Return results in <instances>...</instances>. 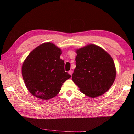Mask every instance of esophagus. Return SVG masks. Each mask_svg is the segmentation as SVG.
I'll return each instance as SVG.
<instances>
[{
    "mask_svg": "<svg viewBox=\"0 0 134 134\" xmlns=\"http://www.w3.org/2000/svg\"><path fill=\"white\" fill-rule=\"evenodd\" d=\"M69 73L71 75H72V73H73V71H72V70H70V71H69Z\"/></svg>",
    "mask_w": 134,
    "mask_h": 134,
    "instance_id": "esophagus-1",
    "label": "esophagus"
}]
</instances>
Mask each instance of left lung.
<instances>
[{
  "label": "left lung",
  "mask_w": 134,
  "mask_h": 134,
  "mask_svg": "<svg viewBox=\"0 0 134 134\" xmlns=\"http://www.w3.org/2000/svg\"><path fill=\"white\" fill-rule=\"evenodd\" d=\"M76 67L72 79L81 92L94 98L110 89L116 77L113 59L106 51L96 45L76 51Z\"/></svg>",
  "instance_id": "1"
}]
</instances>
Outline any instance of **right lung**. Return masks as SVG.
<instances>
[{
  "mask_svg": "<svg viewBox=\"0 0 134 134\" xmlns=\"http://www.w3.org/2000/svg\"><path fill=\"white\" fill-rule=\"evenodd\" d=\"M62 51L52 43L46 42L35 48L24 61L22 74L29 92L42 99L56 96L63 83L71 78L64 71Z\"/></svg>",
  "mask_w": 134,
  "mask_h": 134,
  "instance_id": "right-lung-1",
  "label": "right lung"
}]
</instances>
